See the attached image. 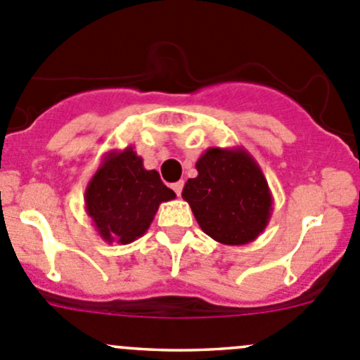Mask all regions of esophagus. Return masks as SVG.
Returning a JSON list of instances; mask_svg holds the SVG:
<instances>
[{"label":"esophagus","mask_w":360,"mask_h":360,"mask_svg":"<svg viewBox=\"0 0 360 360\" xmlns=\"http://www.w3.org/2000/svg\"><path fill=\"white\" fill-rule=\"evenodd\" d=\"M183 186H184L183 181H177V183H174V184H172V190L176 191L177 197H181V191H183Z\"/></svg>","instance_id":"obj_1"}]
</instances>
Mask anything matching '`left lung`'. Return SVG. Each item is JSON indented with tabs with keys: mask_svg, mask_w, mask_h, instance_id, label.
Here are the masks:
<instances>
[{
	"mask_svg": "<svg viewBox=\"0 0 360 360\" xmlns=\"http://www.w3.org/2000/svg\"><path fill=\"white\" fill-rule=\"evenodd\" d=\"M183 198L203 233L224 245L256 240L271 216V191L263 170L245 148H209L195 163Z\"/></svg>",
	"mask_w": 360,
	"mask_h": 360,
	"instance_id": "obj_1",
	"label": "left lung"
}]
</instances>
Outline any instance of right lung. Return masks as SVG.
Masks as SVG:
<instances>
[{"mask_svg":"<svg viewBox=\"0 0 360 360\" xmlns=\"http://www.w3.org/2000/svg\"><path fill=\"white\" fill-rule=\"evenodd\" d=\"M176 198L157 170L144 169L132 146L108 151L85 190V210L99 237L127 245L153 223L160 203Z\"/></svg>","mask_w":360,"mask_h":360,"instance_id":"add662e5","label":"right lung"}]
</instances>
